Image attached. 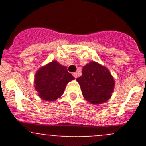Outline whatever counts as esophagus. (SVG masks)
Returning a JSON list of instances; mask_svg holds the SVG:
<instances>
[{
    "instance_id": "34e87169",
    "label": "esophagus",
    "mask_w": 146,
    "mask_h": 146,
    "mask_svg": "<svg viewBox=\"0 0 146 146\" xmlns=\"http://www.w3.org/2000/svg\"><path fill=\"white\" fill-rule=\"evenodd\" d=\"M73 76H74L75 78H77V72H75V73H73Z\"/></svg>"
}]
</instances>
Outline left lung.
Here are the masks:
<instances>
[{
    "label": "left lung",
    "instance_id": "1",
    "mask_svg": "<svg viewBox=\"0 0 146 146\" xmlns=\"http://www.w3.org/2000/svg\"><path fill=\"white\" fill-rule=\"evenodd\" d=\"M82 76L77 78L82 94L88 102L99 104L107 102L114 91L115 80L106 67L91 61L83 66Z\"/></svg>",
    "mask_w": 146,
    "mask_h": 146
}]
</instances>
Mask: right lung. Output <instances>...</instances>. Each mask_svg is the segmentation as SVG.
Segmentation results:
<instances>
[{"mask_svg": "<svg viewBox=\"0 0 146 146\" xmlns=\"http://www.w3.org/2000/svg\"><path fill=\"white\" fill-rule=\"evenodd\" d=\"M74 77L56 60L41 67L35 74L34 87L40 98L55 101L64 94L67 83Z\"/></svg>", "mask_w": 146, "mask_h": 146, "instance_id": "1", "label": "right lung"}]
</instances>
